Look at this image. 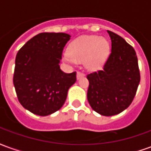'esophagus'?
<instances>
[{
    "instance_id": "esophagus-1",
    "label": "esophagus",
    "mask_w": 151,
    "mask_h": 151,
    "mask_svg": "<svg viewBox=\"0 0 151 151\" xmlns=\"http://www.w3.org/2000/svg\"><path fill=\"white\" fill-rule=\"evenodd\" d=\"M84 76H85V74H84V73H82L81 72L77 73V79H78V80H79V79H81L82 78H83Z\"/></svg>"
}]
</instances>
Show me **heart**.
I'll return each instance as SVG.
<instances>
[{"label": "heart", "mask_w": 151, "mask_h": 151, "mask_svg": "<svg viewBox=\"0 0 151 151\" xmlns=\"http://www.w3.org/2000/svg\"><path fill=\"white\" fill-rule=\"evenodd\" d=\"M68 55L63 60L69 64L82 62L91 71L101 69L108 60L110 46L108 40L97 35H83L73 40L68 47Z\"/></svg>", "instance_id": "heart-1"}]
</instances>
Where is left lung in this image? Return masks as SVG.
Returning <instances> with one entry per match:
<instances>
[{"mask_svg":"<svg viewBox=\"0 0 151 151\" xmlns=\"http://www.w3.org/2000/svg\"><path fill=\"white\" fill-rule=\"evenodd\" d=\"M108 31L111 54L104 69L87 75V99L91 108L105 116L122 112L133 101L140 82L135 50L123 38Z\"/></svg>","mask_w":151,"mask_h":151,"instance_id":"left-lung-1","label":"left lung"}]
</instances>
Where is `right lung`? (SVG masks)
Instances as JSON below:
<instances>
[{
    "label": "right lung",
    "mask_w": 151,
    "mask_h": 151,
    "mask_svg": "<svg viewBox=\"0 0 151 151\" xmlns=\"http://www.w3.org/2000/svg\"><path fill=\"white\" fill-rule=\"evenodd\" d=\"M65 33H40L25 43L15 59L14 85L22 106L45 116L62 107L76 72L60 68L64 47L70 40Z\"/></svg>",
    "instance_id": "add662e5"
}]
</instances>
